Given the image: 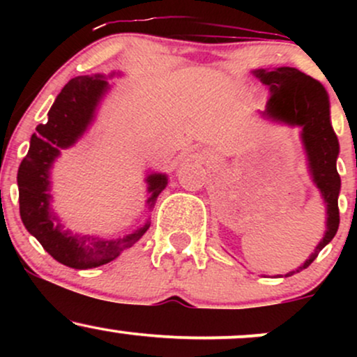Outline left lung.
Wrapping results in <instances>:
<instances>
[{"instance_id":"1","label":"left lung","mask_w":357,"mask_h":357,"mask_svg":"<svg viewBox=\"0 0 357 357\" xmlns=\"http://www.w3.org/2000/svg\"><path fill=\"white\" fill-rule=\"evenodd\" d=\"M252 73L270 90V99L260 116L278 124L302 129L301 139L307 155V167L326 203V233L304 264L285 273V277H290L309 267L337 233L341 178L335 161L339 155V141L331 124L329 96L321 82L292 67L272 70L258 68Z\"/></svg>"}]
</instances>
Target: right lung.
Segmentation results:
<instances>
[{
    "label": "right lung",
    "instance_id": "1",
    "mask_svg": "<svg viewBox=\"0 0 357 357\" xmlns=\"http://www.w3.org/2000/svg\"><path fill=\"white\" fill-rule=\"evenodd\" d=\"M114 75L116 73H110L109 77ZM109 90V82L100 73L80 75L68 82L48 110L47 124L36 126V132L30 139V149L18 169L20 215L24 228L42 243L45 252L70 268L87 270L109 264L126 248L137 243L151 225L147 220L142 227L124 236L100 238L65 230L52 210L53 162L60 158L61 151L72 147L87 132ZM146 183L149 192L146 203L153 210L155 199L166 188L167 176L151 173L146 176Z\"/></svg>",
    "mask_w": 357,
    "mask_h": 357
}]
</instances>
